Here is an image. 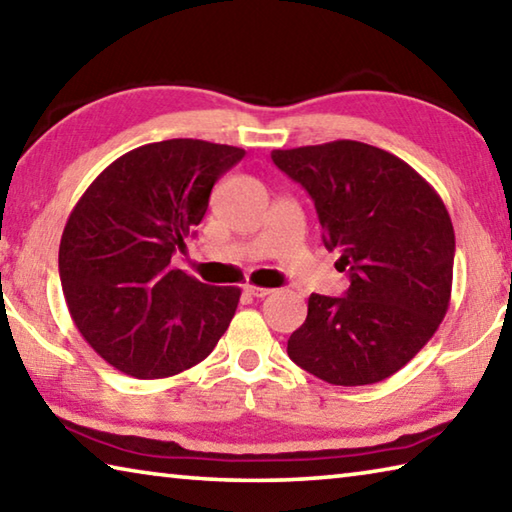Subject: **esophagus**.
Segmentation results:
<instances>
[{
  "label": "esophagus",
  "instance_id": "34e87169",
  "mask_svg": "<svg viewBox=\"0 0 512 512\" xmlns=\"http://www.w3.org/2000/svg\"><path fill=\"white\" fill-rule=\"evenodd\" d=\"M246 293H250V296L253 298H266V296H271L273 293V289H266V287H257V284H246Z\"/></svg>",
  "mask_w": 512,
  "mask_h": 512
}]
</instances>
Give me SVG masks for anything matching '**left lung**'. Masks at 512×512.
Instances as JSON below:
<instances>
[{
	"mask_svg": "<svg viewBox=\"0 0 512 512\" xmlns=\"http://www.w3.org/2000/svg\"><path fill=\"white\" fill-rule=\"evenodd\" d=\"M277 169L307 189L323 241L350 289L311 293L291 334L293 363L334 386L395 375L436 334L452 298L454 225L418 171L377 146L336 140L275 149Z\"/></svg>",
	"mask_w": 512,
	"mask_h": 512,
	"instance_id": "8db88e82",
	"label": "left lung"
}]
</instances>
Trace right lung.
<instances>
[{"label":"right lung","mask_w":512,"mask_h":512,"mask_svg":"<svg viewBox=\"0 0 512 512\" xmlns=\"http://www.w3.org/2000/svg\"><path fill=\"white\" fill-rule=\"evenodd\" d=\"M246 151L203 140L144 144L103 169L74 205L58 250L76 327L112 368L178 375L214 350L241 289L210 287L171 255L203 221L216 180Z\"/></svg>","instance_id":"right-lung-1"}]
</instances>
